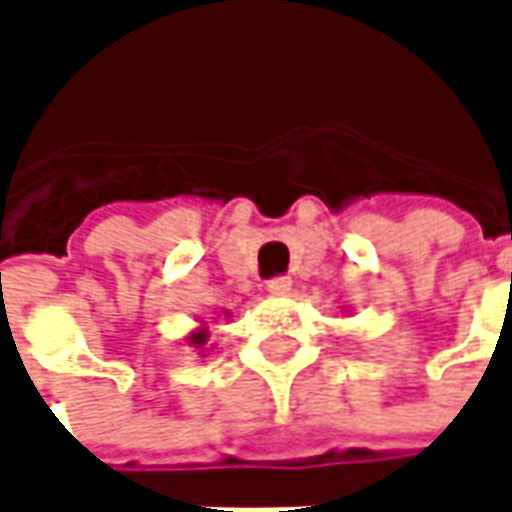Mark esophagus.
<instances>
[{"mask_svg": "<svg viewBox=\"0 0 512 512\" xmlns=\"http://www.w3.org/2000/svg\"><path fill=\"white\" fill-rule=\"evenodd\" d=\"M290 287H293L290 275H275V278H269V281H266V290H269V293H275V296L290 293Z\"/></svg>", "mask_w": 512, "mask_h": 512, "instance_id": "34e87169", "label": "esophagus"}]
</instances>
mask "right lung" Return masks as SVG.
<instances>
[{"mask_svg":"<svg viewBox=\"0 0 512 512\" xmlns=\"http://www.w3.org/2000/svg\"><path fill=\"white\" fill-rule=\"evenodd\" d=\"M195 341H201V335H198V338H195Z\"/></svg>","mask_w":512,"mask_h":512,"instance_id":"obj_1","label":"right lung"}]
</instances>
